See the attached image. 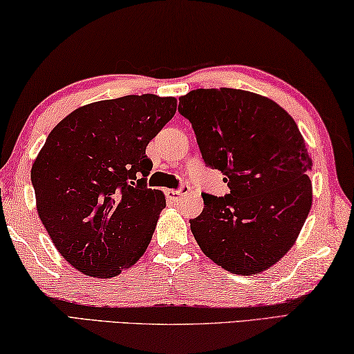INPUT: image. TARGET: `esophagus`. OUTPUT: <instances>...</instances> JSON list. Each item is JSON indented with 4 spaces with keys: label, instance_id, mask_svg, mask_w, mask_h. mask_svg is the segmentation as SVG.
Masks as SVG:
<instances>
[{
    "label": "esophagus",
    "instance_id": "obj_1",
    "mask_svg": "<svg viewBox=\"0 0 354 354\" xmlns=\"http://www.w3.org/2000/svg\"><path fill=\"white\" fill-rule=\"evenodd\" d=\"M188 191H189V187L188 185H182L180 188L178 189H171L169 193V198H171V201H174V202H178V201H182V198L183 196H187L188 194Z\"/></svg>",
    "mask_w": 354,
    "mask_h": 354
}]
</instances>
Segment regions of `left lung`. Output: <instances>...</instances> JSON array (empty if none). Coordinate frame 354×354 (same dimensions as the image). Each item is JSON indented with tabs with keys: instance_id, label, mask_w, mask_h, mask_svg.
<instances>
[{
	"instance_id": "left-lung-1",
	"label": "left lung",
	"mask_w": 354,
	"mask_h": 354,
	"mask_svg": "<svg viewBox=\"0 0 354 354\" xmlns=\"http://www.w3.org/2000/svg\"><path fill=\"white\" fill-rule=\"evenodd\" d=\"M178 113L230 189L202 194L204 210L189 219L196 241L230 273H262L293 246L312 205V160L298 125L270 98L230 88L191 91Z\"/></svg>"
}]
</instances>
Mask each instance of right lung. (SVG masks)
<instances>
[{
    "label": "right lung",
    "mask_w": 354,
    "mask_h": 354,
    "mask_svg": "<svg viewBox=\"0 0 354 354\" xmlns=\"http://www.w3.org/2000/svg\"><path fill=\"white\" fill-rule=\"evenodd\" d=\"M177 100L125 95L81 106L46 138L31 169L37 213L61 256L92 277L118 276L152 240L165 194L147 188L146 147Z\"/></svg>",
    "instance_id": "obj_1"
}]
</instances>
